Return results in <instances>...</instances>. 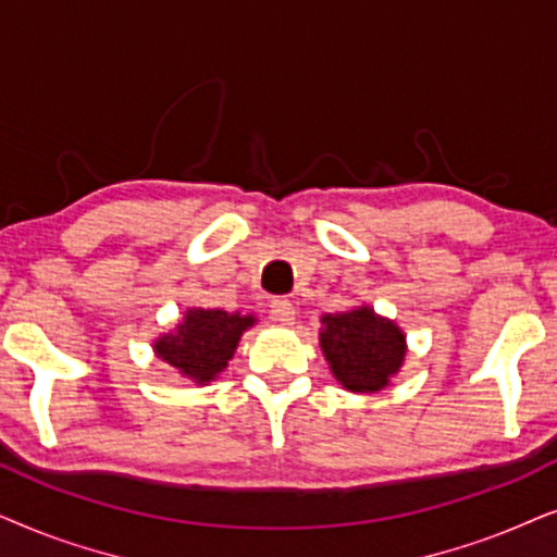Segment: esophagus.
Here are the masks:
<instances>
[{"mask_svg": "<svg viewBox=\"0 0 557 557\" xmlns=\"http://www.w3.org/2000/svg\"><path fill=\"white\" fill-rule=\"evenodd\" d=\"M270 310H272L274 321H280L283 325H293L295 323V306L287 298H274L270 302Z\"/></svg>", "mask_w": 557, "mask_h": 557, "instance_id": "esophagus-1", "label": "esophagus"}]
</instances>
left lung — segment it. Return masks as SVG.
Masks as SVG:
<instances>
[{
    "instance_id": "left-lung-1",
    "label": "left lung",
    "mask_w": 557,
    "mask_h": 557,
    "mask_svg": "<svg viewBox=\"0 0 557 557\" xmlns=\"http://www.w3.org/2000/svg\"><path fill=\"white\" fill-rule=\"evenodd\" d=\"M321 348L336 380L351 392H380L403 367L405 333L369 306L323 315Z\"/></svg>"
}]
</instances>
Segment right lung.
<instances>
[{
	"mask_svg": "<svg viewBox=\"0 0 557 557\" xmlns=\"http://www.w3.org/2000/svg\"><path fill=\"white\" fill-rule=\"evenodd\" d=\"M249 325H255V315L226 313L219 308H188L175 333H162L154 341V354L190 382H213L226 369Z\"/></svg>",
	"mask_w": 557,
	"mask_h": 557,
	"instance_id": "add662e5",
	"label": "right lung"
}]
</instances>
